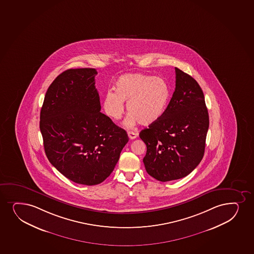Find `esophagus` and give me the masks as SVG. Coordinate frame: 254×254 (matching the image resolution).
Instances as JSON below:
<instances>
[{"label":"esophagus","mask_w":254,"mask_h":254,"mask_svg":"<svg viewBox=\"0 0 254 254\" xmlns=\"http://www.w3.org/2000/svg\"><path fill=\"white\" fill-rule=\"evenodd\" d=\"M127 134H128V137L130 139H135V138L138 136V133L133 132V131H128Z\"/></svg>","instance_id":"obj_1"}]
</instances>
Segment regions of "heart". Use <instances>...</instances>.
<instances>
[{"label": "heart", "instance_id": "obj_1", "mask_svg": "<svg viewBox=\"0 0 254 254\" xmlns=\"http://www.w3.org/2000/svg\"><path fill=\"white\" fill-rule=\"evenodd\" d=\"M170 97V87L164 78L141 73L127 74L116 81L115 93H106L103 107L108 117L118 121L124 113L126 102L129 113L126 125L131 127L138 123L149 126L164 116Z\"/></svg>", "mask_w": 254, "mask_h": 254}]
</instances>
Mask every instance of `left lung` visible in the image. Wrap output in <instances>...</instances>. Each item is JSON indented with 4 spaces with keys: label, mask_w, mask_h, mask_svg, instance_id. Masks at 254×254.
Instances as JSON below:
<instances>
[{
    "label": "left lung",
    "mask_w": 254,
    "mask_h": 254,
    "mask_svg": "<svg viewBox=\"0 0 254 254\" xmlns=\"http://www.w3.org/2000/svg\"><path fill=\"white\" fill-rule=\"evenodd\" d=\"M176 87L164 116L142 130L147 173L161 182L189 175L202 160L209 117L202 90L190 75L175 68Z\"/></svg>",
    "instance_id": "left-lung-1"
}]
</instances>
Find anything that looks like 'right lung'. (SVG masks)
Listing matches in <instances>:
<instances>
[{"label": "right lung", "mask_w": 254, "mask_h": 254, "mask_svg": "<svg viewBox=\"0 0 254 254\" xmlns=\"http://www.w3.org/2000/svg\"><path fill=\"white\" fill-rule=\"evenodd\" d=\"M95 69H67L46 93L40 130L48 161L80 185H96L113 172L128 136L101 113Z\"/></svg>", "instance_id": "1"}]
</instances>
